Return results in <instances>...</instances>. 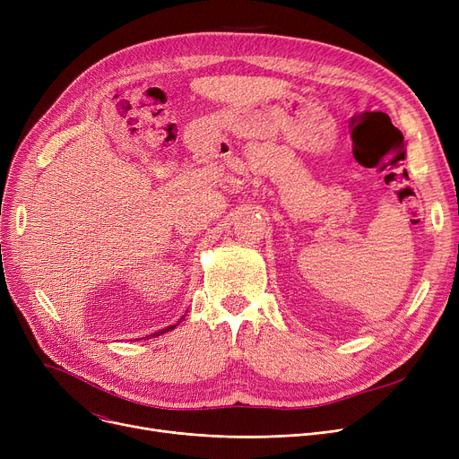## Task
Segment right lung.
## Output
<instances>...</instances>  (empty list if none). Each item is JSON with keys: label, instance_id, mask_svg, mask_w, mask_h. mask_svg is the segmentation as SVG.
I'll use <instances>...</instances> for the list:
<instances>
[{"label": "right lung", "instance_id": "1", "mask_svg": "<svg viewBox=\"0 0 459 459\" xmlns=\"http://www.w3.org/2000/svg\"><path fill=\"white\" fill-rule=\"evenodd\" d=\"M180 320H184V316L180 318ZM177 325H171V327H167V329H163V331H158V333H154V334H151V336H158V334H161V333H165V331H171V329H175Z\"/></svg>", "mask_w": 459, "mask_h": 459}]
</instances>
